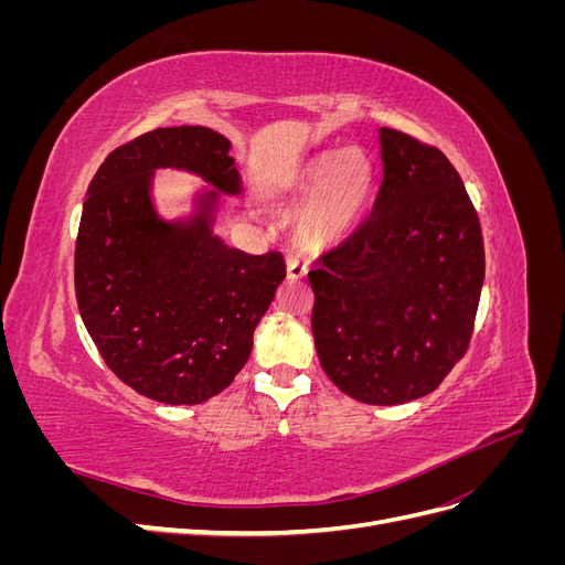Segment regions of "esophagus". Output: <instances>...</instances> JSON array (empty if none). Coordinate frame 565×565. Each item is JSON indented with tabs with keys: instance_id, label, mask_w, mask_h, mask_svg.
I'll use <instances>...</instances> for the list:
<instances>
[{
	"instance_id": "obj_1",
	"label": "esophagus",
	"mask_w": 565,
	"mask_h": 565,
	"mask_svg": "<svg viewBox=\"0 0 565 565\" xmlns=\"http://www.w3.org/2000/svg\"><path fill=\"white\" fill-rule=\"evenodd\" d=\"M309 273V266H306V259L301 254H287V278L289 280H299Z\"/></svg>"
}]
</instances>
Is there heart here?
<instances>
[{
	"mask_svg": "<svg viewBox=\"0 0 565 565\" xmlns=\"http://www.w3.org/2000/svg\"><path fill=\"white\" fill-rule=\"evenodd\" d=\"M322 185L301 218V233L311 241H330L344 233L363 210L372 188V164L361 150L318 158L303 172L301 193Z\"/></svg>",
	"mask_w": 565,
	"mask_h": 565,
	"instance_id": "b5f03b06",
	"label": "heart"
}]
</instances>
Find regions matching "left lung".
Segmentation results:
<instances>
[{"instance_id": "8db88e82", "label": "left lung", "mask_w": 565, "mask_h": 565, "mask_svg": "<svg viewBox=\"0 0 565 565\" xmlns=\"http://www.w3.org/2000/svg\"><path fill=\"white\" fill-rule=\"evenodd\" d=\"M372 212L309 270L324 374L367 405L426 396L465 358L486 276L481 221L436 146L380 129Z\"/></svg>"}]
</instances>
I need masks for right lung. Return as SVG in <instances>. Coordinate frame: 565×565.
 Masks as SVG:
<instances>
[{
	"label": "right lung",
	"instance_id": "add662e5",
	"mask_svg": "<svg viewBox=\"0 0 565 565\" xmlns=\"http://www.w3.org/2000/svg\"><path fill=\"white\" fill-rule=\"evenodd\" d=\"M228 139L207 127H160L115 148L84 200L75 243L79 316L106 365L141 396L198 405L247 363L252 334L285 280L278 249L247 254L210 231V210L185 226L158 218V167L241 193Z\"/></svg>",
	"mask_w": 565,
	"mask_h": 565
}]
</instances>
